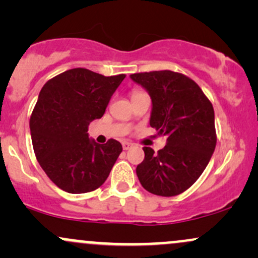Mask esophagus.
I'll use <instances>...</instances> for the list:
<instances>
[{
	"mask_svg": "<svg viewBox=\"0 0 258 258\" xmlns=\"http://www.w3.org/2000/svg\"><path fill=\"white\" fill-rule=\"evenodd\" d=\"M132 147V144L131 143H128V142H123L122 143V148H123V150H128L130 148Z\"/></svg>",
	"mask_w": 258,
	"mask_h": 258,
	"instance_id": "esophagus-1",
	"label": "esophagus"
}]
</instances>
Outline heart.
<instances>
[{
  "mask_svg": "<svg viewBox=\"0 0 258 258\" xmlns=\"http://www.w3.org/2000/svg\"><path fill=\"white\" fill-rule=\"evenodd\" d=\"M138 93H141V91H135V92H133V93H132V96H135V94H138Z\"/></svg>",
  "mask_w": 258,
  "mask_h": 258,
  "instance_id": "1",
  "label": "heart"
}]
</instances>
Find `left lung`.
Wrapping results in <instances>:
<instances>
[{
  "label": "left lung",
  "mask_w": 258,
  "mask_h": 258,
  "mask_svg": "<svg viewBox=\"0 0 258 258\" xmlns=\"http://www.w3.org/2000/svg\"><path fill=\"white\" fill-rule=\"evenodd\" d=\"M153 102L150 126L166 136V146L155 153L144 147V160L136 168L149 193L176 197L197 182L217 143L215 111L197 82L171 70L132 74Z\"/></svg>",
  "instance_id": "left-lung-1"
}]
</instances>
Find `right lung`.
<instances>
[{
  "label": "right lung",
  "mask_w": 258,
  "mask_h": 258,
  "mask_svg": "<svg viewBox=\"0 0 258 258\" xmlns=\"http://www.w3.org/2000/svg\"><path fill=\"white\" fill-rule=\"evenodd\" d=\"M125 78L75 68L48 80L41 90L30 116L32 147L40 166L64 191L96 190L122 152L116 139L97 144L87 131L91 121L104 115Z\"/></svg>",
  "instance_id": "right-lung-1"
}]
</instances>
